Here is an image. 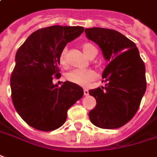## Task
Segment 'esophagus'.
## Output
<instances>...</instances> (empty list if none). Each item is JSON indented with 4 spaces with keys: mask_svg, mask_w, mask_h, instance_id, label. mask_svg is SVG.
<instances>
[{
    "mask_svg": "<svg viewBox=\"0 0 157 157\" xmlns=\"http://www.w3.org/2000/svg\"><path fill=\"white\" fill-rule=\"evenodd\" d=\"M84 94H85V96H87V95H89V91L87 90V89H84Z\"/></svg>",
    "mask_w": 157,
    "mask_h": 157,
    "instance_id": "obj_1",
    "label": "esophagus"
}]
</instances>
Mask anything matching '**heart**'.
Here are the masks:
<instances>
[{
    "mask_svg": "<svg viewBox=\"0 0 157 157\" xmlns=\"http://www.w3.org/2000/svg\"><path fill=\"white\" fill-rule=\"evenodd\" d=\"M82 49L86 55L90 58H93L97 55L98 50L91 43H84ZM59 62L62 66L67 65V48H64L59 55ZM96 73L89 69H74L66 74V79L75 85L86 86L91 81L95 79Z\"/></svg>",
    "mask_w": 157,
    "mask_h": 157,
    "instance_id": "b5f03b06",
    "label": "heart"
}]
</instances>
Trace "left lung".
Listing matches in <instances>:
<instances>
[{"mask_svg": "<svg viewBox=\"0 0 157 157\" xmlns=\"http://www.w3.org/2000/svg\"><path fill=\"white\" fill-rule=\"evenodd\" d=\"M109 62L103 71L105 86L89 91L96 98L90 120L102 129H117L135 116L146 91L145 66L136 44L121 33L107 28L85 30Z\"/></svg>", "mask_w": 157, "mask_h": 157, "instance_id": "left-lung-1", "label": "left lung"}]
</instances>
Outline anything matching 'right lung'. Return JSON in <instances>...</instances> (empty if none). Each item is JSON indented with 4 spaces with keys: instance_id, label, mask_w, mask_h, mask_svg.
<instances>
[{
    "instance_id": "1",
    "label": "right lung",
    "mask_w": 157,
    "mask_h": 157,
    "mask_svg": "<svg viewBox=\"0 0 157 157\" xmlns=\"http://www.w3.org/2000/svg\"><path fill=\"white\" fill-rule=\"evenodd\" d=\"M83 27L52 26L33 33L18 49L10 86L18 114L36 130L51 131L64 124L67 110L84 95L81 86L59 78V55L68 42L75 40Z\"/></svg>"
}]
</instances>
